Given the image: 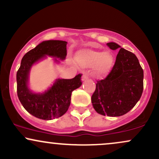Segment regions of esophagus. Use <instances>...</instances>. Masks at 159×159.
<instances>
[{"label": "esophagus", "mask_w": 159, "mask_h": 159, "mask_svg": "<svg viewBox=\"0 0 159 159\" xmlns=\"http://www.w3.org/2000/svg\"><path fill=\"white\" fill-rule=\"evenodd\" d=\"M89 78V75H87L86 72H84V73L83 74V75H82V80L83 81H85V80H87Z\"/></svg>", "instance_id": "obj_1"}]
</instances>
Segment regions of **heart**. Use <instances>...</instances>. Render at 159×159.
I'll return each mask as SVG.
<instances>
[{
    "label": "heart",
    "mask_w": 159,
    "mask_h": 159,
    "mask_svg": "<svg viewBox=\"0 0 159 159\" xmlns=\"http://www.w3.org/2000/svg\"><path fill=\"white\" fill-rule=\"evenodd\" d=\"M76 62L81 67L87 68L95 65V72L97 75H104L111 70L114 58L110 53H102L93 50H83L76 55Z\"/></svg>",
    "instance_id": "b5f03b06"
}]
</instances>
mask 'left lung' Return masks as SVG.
I'll use <instances>...</instances> for the list:
<instances>
[{"label": "left lung", "mask_w": 159, "mask_h": 159, "mask_svg": "<svg viewBox=\"0 0 159 159\" xmlns=\"http://www.w3.org/2000/svg\"><path fill=\"white\" fill-rule=\"evenodd\" d=\"M107 45L112 50L120 51L110 73L97 81L91 102L98 114L120 116L132 110L141 97L143 71L132 52L115 43H108Z\"/></svg>", "instance_id": "1"}]
</instances>
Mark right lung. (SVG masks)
I'll return each mask as SVG.
<instances>
[{
    "mask_svg": "<svg viewBox=\"0 0 159 159\" xmlns=\"http://www.w3.org/2000/svg\"><path fill=\"white\" fill-rule=\"evenodd\" d=\"M66 45V42L61 40L44 41L26 53L21 59L16 74L18 97L25 110L39 119L50 120L63 116L70 105L72 92L82 84L81 74H78L72 79H57L43 93H34L27 87L32 66L45 58V55L64 60Z\"/></svg>",
    "mask_w": 159,
    "mask_h": 159,
    "instance_id": "1",
    "label": "right lung"
}]
</instances>
